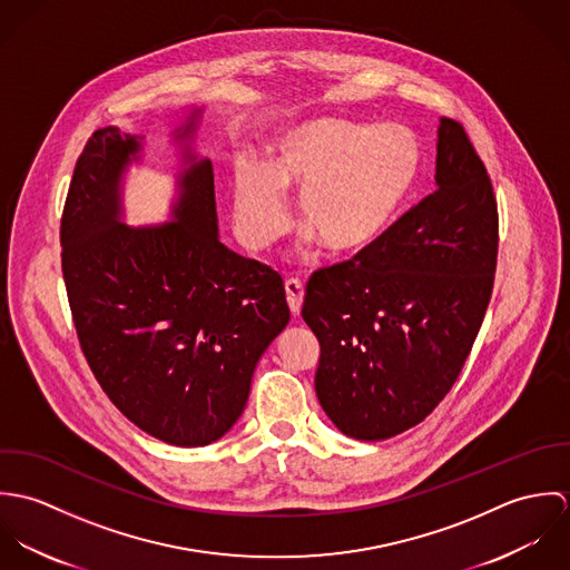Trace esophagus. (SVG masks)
Segmentation results:
<instances>
[{
  "mask_svg": "<svg viewBox=\"0 0 570 570\" xmlns=\"http://www.w3.org/2000/svg\"><path fill=\"white\" fill-rule=\"evenodd\" d=\"M285 294H287V305L292 309L294 316H301L303 309V298H305V287L298 278H289L285 281Z\"/></svg>",
  "mask_w": 570,
  "mask_h": 570,
  "instance_id": "34e87169",
  "label": "esophagus"
}]
</instances>
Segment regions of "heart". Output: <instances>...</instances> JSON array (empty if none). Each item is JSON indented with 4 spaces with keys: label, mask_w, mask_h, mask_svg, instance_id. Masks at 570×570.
<instances>
[{
    "label": "heart",
    "mask_w": 570,
    "mask_h": 570,
    "mask_svg": "<svg viewBox=\"0 0 570 570\" xmlns=\"http://www.w3.org/2000/svg\"><path fill=\"white\" fill-rule=\"evenodd\" d=\"M421 170L416 136L397 122L316 118L281 129L263 163L245 160L233 179V215L244 244L263 249L298 224L331 254L380 242L397 219Z\"/></svg>",
    "instance_id": "1"
}]
</instances>
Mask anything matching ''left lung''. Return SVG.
Masks as SVG:
<instances>
[{
  "label": "left lung",
  "mask_w": 570,
  "mask_h": 570,
  "mask_svg": "<svg viewBox=\"0 0 570 570\" xmlns=\"http://www.w3.org/2000/svg\"><path fill=\"white\" fill-rule=\"evenodd\" d=\"M434 184L380 242L307 283L316 395L357 441L397 436L439 406L488 312L498 210L485 164L450 118H439Z\"/></svg>",
  "instance_id": "obj_1"
}]
</instances>
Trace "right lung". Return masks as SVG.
I'll list each match as a JSON object with an SVG mask.
<instances>
[{"label":"right lung","instance_id":"add662e5","mask_svg":"<svg viewBox=\"0 0 570 570\" xmlns=\"http://www.w3.org/2000/svg\"><path fill=\"white\" fill-rule=\"evenodd\" d=\"M204 107L170 134V219L125 224L122 181L145 136L94 131L61 219V265L82 353L131 423L164 443L219 441L242 416L254 368L289 323L283 278L219 242L213 163L195 151Z\"/></svg>","mask_w":570,"mask_h":570}]
</instances>
